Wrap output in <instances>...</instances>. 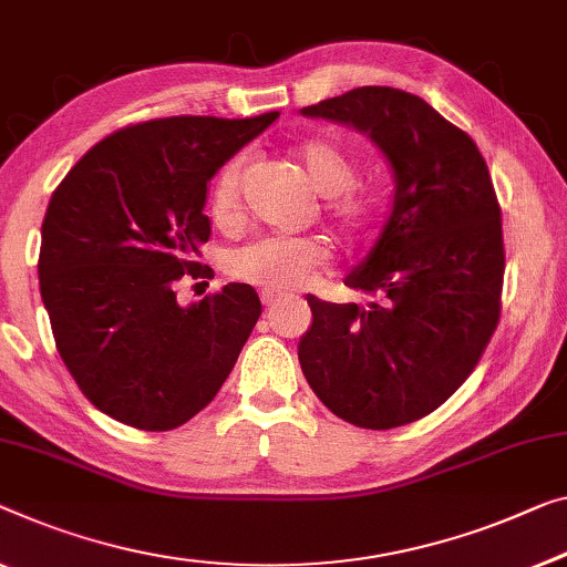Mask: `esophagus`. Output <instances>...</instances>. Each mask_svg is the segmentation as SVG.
Instances as JSON below:
<instances>
[{"label": "esophagus", "instance_id": "obj_1", "mask_svg": "<svg viewBox=\"0 0 567 567\" xmlns=\"http://www.w3.org/2000/svg\"><path fill=\"white\" fill-rule=\"evenodd\" d=\"M261 302H265L267 310H275L282 302V298H280V295H275V292H261Z\"/></svg>", "mask_w": 567, "mask_h": 567}]
</instances>
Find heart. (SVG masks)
<instances>
[{"instance_id": "obj_1", "label": "heart", "mask_w": 567, "mask_h": 567, "mask_svg": "<svg viewBox=\"0 0 567 567\" xmlns=\"http://www.w3.org/2000/svg\"><path fill=\"white\" fill-rule=\"evenodd\" d=\"M306 177L320 196H326V210L331 221L349 236L361 241L377 229L382 203L374 190L357 183V157L338 145L336 140L308 137L295 147ZM244 181H247V157L236 155L224 163L210 185V216L216 224L229 226L241 214ZM331 261V247L320 236H265L231 251L229 272L236 280L257 285L267 292H287L308 285L320 269Z\"/></svg>"}]
</instances>
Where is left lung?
Here are the masks:
<instances>
[{
  "mask_svg": "<svg viewBox=\"0 0 567 567\" xmlns=\"http://www.w3.org/2000/svg\"><path fill=\"white\" fill-rule=\"evenodd\" d=\"M302 114L367 132L396 181L377 247L346 277L374 300L308 295L302 374L351 425H408L466 382L499 323L504 236L492 175L476 142L408 91L361 86Z\"/></svg>",
  "mask_w": 567,
  "mask_h": 567,
  "instance_id": "1",
  "label": "left lung"
}]
</instances>
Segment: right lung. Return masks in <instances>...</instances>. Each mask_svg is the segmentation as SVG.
I'll return each mask as SVG.
<instances>
[{"mask_svg":"<svg viewBox=\"0 0 567 567\" xmlns=\"http://www.w3.org/2000/svg\"><path fill=\"white\" fill-rule=\"evenodd\" d=\"M165 116L91 147L42 218L40 295L63 364L104 415L181 427L221 390L261 316L251 285L181 308L175 282L206 277V185L277 120Z\"/></svg>","mask_w":567,"mask_h":567,"instance_id":"1","label":"right lung"}]
</instances>
